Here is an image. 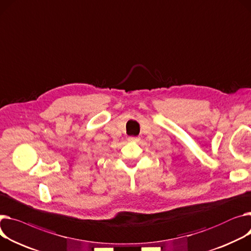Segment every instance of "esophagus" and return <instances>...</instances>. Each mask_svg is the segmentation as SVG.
<instances>
[{
  "instance_id": "34e87169",
  "label": "esophagus",
  "mask_w": 251,
  "mask_h": 251,
  "mask_svg": "<svg viewBox=\"0 0 251 251\" xmlns=\"http://www.w3.org/2000/svg\"><path fill=\"white\" fill-rule=\"evenodd\" d=\"M128 140H129L130 142H138V141L140 140V138H139V137H134V136H131V137H129V138H128Z\"/></svg>"
}]
</instances>
